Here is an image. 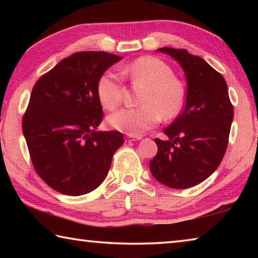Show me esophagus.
I'll return each instance as SVG.
<instances>
[{
    "label": "esophagus",
    "mask_w": 258,
    "mask_h": 258,
    "mask_svg": "<svg viewBox=\"0 0 258 258\" xmlns=\"http://www.w3.org/2000/svg\"><path fill=\"white\" fill-rule=\"evenodd\" d=\"M141 139H142L141 135H137V137H134V135H127V137L125 138V141L132 142V141H138V140H141Z\"/></svg>",
    "instance_id": "34e87169"
}]
</instances>
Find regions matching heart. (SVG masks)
I'll use <instances>...</instances> for the list:
<instances>
[{"label":"heart","mask_w":258,"mask_h":258,"mask_svg":"<svg viewBox=\"0 0 258 258\" xmlns=\"http://www.w3.org/2000/svg\"><path fill=\"white\" fill-rule=\"evenodd\" d=\"M121 74L132 83L143 84L147 90L141 98L143 106L124 108L108 117L112 128L127 135H141L163 118L172 119L180 115L185 102V89L182 82L174 77L172 68L155 56H142L121 69ZM97 95L107 110H113L123 100L120 78L107 72L99 78Z\"/></svg>","instance_id":"obj_1"}]
</instances>
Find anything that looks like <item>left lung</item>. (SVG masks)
<instances>
[{"label": "left lung", "instance_id": "8db88e82", "mask_svg": "<svg viewBox=\"0 0 258 258\" xmlns=\"http://www.w3.org/2000/svg\"><path fill=\"white\" fill-rule=\"evenodd\" d=\"M157 51L180 63L187 89L184 109L164 131L168 140H155L158 151L150 161V171L164 185L186 189L206 180L221 164L228 148L233 106L224 77L203 58L183 49Z\"/></svg>", "mask_w": 258, "mask_h": 258}]
</instances>
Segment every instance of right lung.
Wrapping results in <instances>:
<instances>
[{
  "label": "right lung",
  "mask_w": 258,
  "mask_h": 258,
  "mask_svg": "<svg viewBox=\"0 0 258 258\" xmlns=\"http://www.w3.org/2000/svg\"><path fill=\"white\" fill-rule=\"evenodd\" d=\"M120 56L76 52L38 78L23 118L30 159L52 189L82 196L101 184L124 143L118 131H98L103 117L97 95L102 74Z\"/></svg>",
  "instance_id": "right-lung-1"
}]
</instances>
